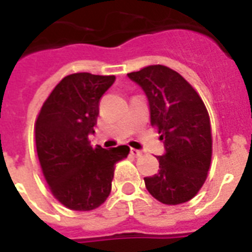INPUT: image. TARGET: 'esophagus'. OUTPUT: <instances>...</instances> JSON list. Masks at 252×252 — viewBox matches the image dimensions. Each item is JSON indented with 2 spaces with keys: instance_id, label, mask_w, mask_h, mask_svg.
I'll return each mask as SVG.
<instances>
[{
  "instance_id": "1",
  "label": "esophagus",
  "mask_w": 252,
  "mask_h": 252,
  "mask_svg": "<svg viewBox=\"0 0 252 252\" xmlns=\"http://www.w3.org/2000/svg\"><path fill=\"white\" fill-rule=\"evenodd\" d=\"M131 154L133 157H136V158H139V157H142L143 155L142 151H140V150H136V148H131Z\"/></svg>"
}]
</instances>
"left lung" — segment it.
Segmentation results:
<instances>
[{
	"instance_id": "left-lung-1",
	"label": "left lung",
	"mask_w": 252,
	"mask_h": 252,
	"mask_svg": "<svg viewBox=\"0 0 252 252\" xmlns=\"http://www.w3.org/2000/svg\"><path fill=\"white\" fill-rule=\"evenodd\" d=\"M146 93L151 124L158 128L166 153L159 173L146 177V188L166 205L191 200L204 185L212 158L211 121L205 105L185 78L154 64L128 74Z\"/></svg>"
}]
</instances>
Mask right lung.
Returning a JSON list of instances; mask_svg holds the SVG:
<instances>
[{
    "label": "right lung",
    "instance_id": "right-lung-1",
    "mask_svg": "<svg viewBox=\"0 0 252 252\" xmlns=\"http://www.w3.org/2000/svg\"><path fill=\"white\" fill-rule=\"evenodd\" d=\"M116 81L115 75L77 72L58 83L35 124L37 157L52 194L72 211H92L112 189L115 164L126 158L128 146L93 147L99 99Z\"/></svg>",
    "mask_w": 252,
    "mask_h": 252
}]
</instances>
